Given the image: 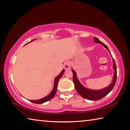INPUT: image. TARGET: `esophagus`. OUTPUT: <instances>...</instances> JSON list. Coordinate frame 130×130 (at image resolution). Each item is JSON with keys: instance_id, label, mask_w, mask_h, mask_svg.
Masks as SVG:
<instances>
[{"instance_id": "1", "label": "esophagus", "mask_w": 130, "mask_h": 130, "mask_svg": "<svg viewBox=\"0 0 130 130\" xmlns=\"http://www.w3.org/2000/svg\"><path fill=\"white\" fill-rule=\"evenodd\" d=\"M63 67H64L65 70L70 69V67H71V63H70V62H69V61H67V62H65Z\"/></svg>"}]
</instances>
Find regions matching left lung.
Instances as JSON below:
<instances>
[{
	"label": "left lung",
	"mask_w": 130,
	"mask_h": 130,
	"mask_svg": "<svg viewBox=\"0 0 130 130\" xmlns=\"http://www.w3.org/2000/svg\"><path fill=\"white\" fill-rule=\"evenodd\" d=\"M94 42L96 43L102 44L103 46L105 48H106V49L109 52L108 48L107 46L105 45L104 43H103L102 42H101L99 39L96 38V37H94ZM110 54H111V53H110ZM112 61L113 62V68L114 70V74L113 76V79L112 81V83L109 86L100 90L90 89L87 88L86 87H85L84 85L81 84L80 81L78 80V78H77L76 72L74 71L73 69L72 70V71L73 72V80L74 86H75L77 92V93L80 94L81 97H83V98L84 99H86L90 100H99L100 99H103L106 95H107V94L112 90L114 86H115L116 80V77H117V69H116V66L113 58L112 59Z\"/></svg>",
	"instance_id": "1"
}]
</instances>
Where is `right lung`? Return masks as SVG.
Returning a JSON list of instances; mask_svg holds the SVG:
<instances>
[{"instance_id":"1","label":"right lung","mask_w":130,"mask_h":130,"mask_svg":"<svg viewBox=\"0 0 130 130\" xmlns=\"http://www.w3.org/2000/svg\"><path fill=\"white\" fill-rule=\"evenodd\" d=\"M35 39H32V41H30L29 42H31L34 41ZM29 42H28L27 43H28ZM27 43H26V45H27ZM65 72V70L63 69L62 71H61V73H60L58 76H57L56 78H54V87H53V88L52 92H50V93L48 94L47 96L44 97L43 98H42L41 99H39V100H30L29 101L31 102L32 103H36V104H42V103H44L45 102H47V101H49L51 99H52L53 98H54V96H55V94H56V91H57V85H58V81L60 80V78L62 77V74H63Z\"/></svg>"}]
</instances>
